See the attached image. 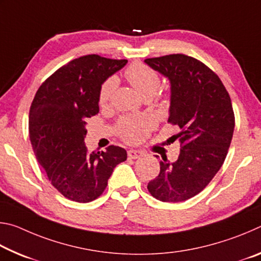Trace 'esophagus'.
<instances>
[{
    "label": "esophagus",
    "mask_w": 261,
    "mask_h": 261,
    "mask_svg": "<svg viewBox=\"0 0 261 261\" xmlns=\"http://www.w3.org/2000/svg\"><path fill=\"white\" fill-rule=\"evenodd\" d=\"M127 156L130 159H139L140 156H143V152L138 151V149H129L127 151Z\"/></svg>",
    "instance_id": "obj_1"
}]
</instances>
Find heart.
<instances>
[{"instance_id": "1", "label": "heart", "mask_w": 261, "mask_h": 261, "mask_svg": "<svg viewBox=\"0 0 261 261\" xmlns=\"http://www.w3.org/2000/svg\"><path fill=\"white\" fill-rule=\"evenodd\" d=\"M125 77L129 83L134 86L137 92L145 98V96L154 95L160 87V78L158 73L147 65L141 63L131 64L125 71ZM117 82L114 77L108 78L99 92V103L101 107H107L110 103L114 92L116 90ZM155 122L152 117H137L126 116L123 117L118 123V132L126 141L130 143H138L147 136L151 127L154 126Z\"/></svg>"}]
</instances>
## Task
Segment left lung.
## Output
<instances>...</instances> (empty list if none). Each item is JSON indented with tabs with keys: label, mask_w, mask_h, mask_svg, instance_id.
I'll use <instances>...</instances> for the list:
<instances>
[{
	"label": "left lung",
	"mask_w": 261,
	"mask_h": 261,
	"mask_svg": "<svg viewBox=\"0 0 261 261\" xmlns=\"http://www.w3.org/2000/svg\"><path fill=\"white\" fill-rule=\"evenodd\" d=\"M145 63L170 83L168 122L180 129L173 139L182 148L175 162L162 158L160 174L147 189L160 201L188 200L206 188L227 156L235 127L230 96L220 78L191 56L166 55Z\"/></svg>",
	"instance_id": "8db88e82"
}]
</instances>
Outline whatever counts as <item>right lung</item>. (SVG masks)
Wrapping results in <instances>:
<instances>
[{"mask_svg": "<svg viewBox=\"0 0 261 261\" xmlns=\"http://www.w3.org/2000/svg\"><path fill=\"white\" fill-rule=\"evenodd\" d=\"M126 63L82 56L53 73L35 93L29 117L31 144L53 187L70 200L96 199L114 168L126 160L120 146L88 153L84 141L86 120L99 113L101 85Z\"/></svg>", "mask_w": 261, "mask_h": 261, "instance_id": "add662e5", "label": "right lung"}]
</instances>
